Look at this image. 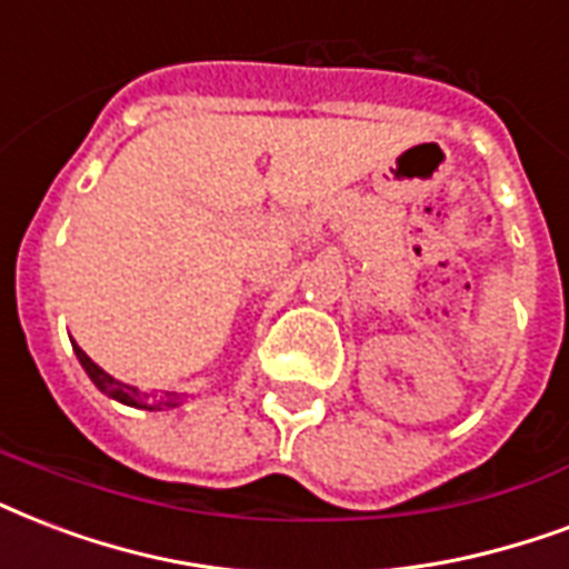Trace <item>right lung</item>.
<instances>
[{"label": "right lung", "mask_w": 569, "mask_h": 569, "mask_svg": "<svg viewBox=\"0 0 569 569\" xmlns=\"http://www.w3.org/2000/svg\"><path fill=\"white\" fill-rule=\"evenodd\" d=\"M73 345V353H77L79 365L86 368V373L91 377V382H94L97 389L103 391L106 398L118 400V403H124V407H136V409H162V407H180V398L178 395H169V400H157V403H151L148 400V395H142V391L136 389V386H127V382L116 380L112 373H106L100 365H94L91 359H88L86 353H82V347L77 345V341H70Z\"/></svg>", "instance_id": "add662e5"}]
</instances>
